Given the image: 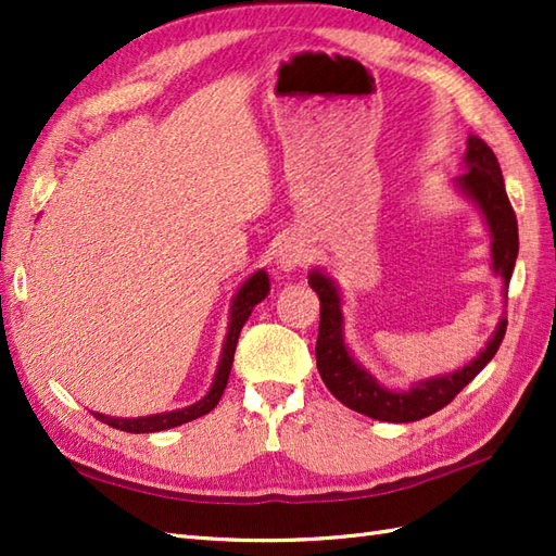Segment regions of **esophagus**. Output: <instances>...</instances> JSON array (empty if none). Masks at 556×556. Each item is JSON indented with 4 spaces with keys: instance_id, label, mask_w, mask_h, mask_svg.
<instances>
[{
    "instance_id": "34e87169",
    "label": "esophagus",
    "mask_w": 556,
    "mask_h": 556,
    "mask_svg": "<svg viewBox=\"0 0 556 556\" xmlns=\"http://www.w3.org/2000/svg\"><path fill=\"white\" fill-rule=\"evenodd\" d=\"M308 248H305V243L303 241H299V239H285L279 243V248H277V257H275V263H277V267L281 269V271H293V269H299V267H303L305 263H308Z\"/></svg>"
}]
</instances>
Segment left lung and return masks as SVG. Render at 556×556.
Segmentation results:
<instances>
[{"label":"left lung","instance_id":"obj_1","mask_svg":"<svg viewBox=\"0 0 556 556\" xmlns=\"http://www.w3.org/2000/svg\"><path fill=\"white\" fill-rule=\"evenodd\" d=\"M464 169L466 172L458 174L452 184L485 219L490 231V267L502 279L506 299L518 255V224L509 198H506L500 162L482 138L468 136ZM308 285L320 299V332H317L315 358L323 382L341 404L375 420L413 422L444 408L494 358L506 334V315H502L485 349L464 368L425 377L408 389H389L353 358L344 334V311H341L344 301H341L337 281L325 269L315 267L308 271Z\"/></svg>","mask_w":556,"mask_h":556}]
</instances>
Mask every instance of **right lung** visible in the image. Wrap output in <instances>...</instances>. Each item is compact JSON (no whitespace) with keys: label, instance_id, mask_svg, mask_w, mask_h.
Masks as SVG:
<instances>
[{"label":"right lung","instance_id":"add662e5","mask_svg":"<svg viewBox=\"0 0 556 556\" xmlns=\"http://www.w3.org/2000/svg\"><path fill=\"white\" fill-rule=\"evenodd\" d=\"M269 293V277L265 269L253 271L243 285L239 287V291L233 293L231 299V308H229V327H227V339L222 344V356L217 363V372L215 380L210 384V392L195 401L191 406L176 408V410H167V413H155V416H140V418H112L104 416V413H92L98 420L108 422L110 428L124 430V432H162L169 428H179V425L195 420L200 416H205L212 408L219 404V399L224 394V387H227L229 372H231V363H233V351H236V341H239L241 329L245 325L248 317H251L255 305L263 301Z\"/></svg>","mask_w":556,"mask_h":556}]
</instances>
